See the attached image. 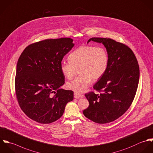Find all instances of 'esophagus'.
Returning a JSON list of instances; mask_svg holds the SVG:
<instances>
[{"label":"esophagus","instance_id":"34e87169","mask_svg":"<svg viewBox=\"0 0 153 153\" xmlns=\"http://www.w3.org/2000/svg\"><path fill=\"white\" fill-rule=\"evenodd\" d=\"M83 95L82 94H79V93H74V97L76 99L78 98H80V97H82Z\"/></svg>","mask_w":153,"mask_h":153}]
</instances>
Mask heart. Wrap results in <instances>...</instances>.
Returning a JSON list of instances; mask_svg holds the SVG:
<instances>
[{
    "instance_id": "heart-1",
    "label": "heart",
    "mask_w": 153,
    "mask_h": 153,
    "mask_svg": "<svg viewBox=\"0 0 153 153\" xmlns=\"http://www.w3.org/2000/svg\"><path fill=\"white\" fill-rule=\"evenodd\" d=\"M69 62L62 61L60 69L63 75L71 79L76 70L80 75L67 84V87L76 93L85 91L91 82L100 79L108 65V54L105 49L91 45L81 46L72 52Z\"/></svg>"
}]
</instances>
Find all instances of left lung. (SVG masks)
Masks as SVG:
<instances>
[{
	"instance_id": "obj_1",
	"label": "left lung",
	"mask_w": 153,
	"mask_h": 153,
	"mask_svg": "<svg viewBox=\"0 0 153 153\" xmlns=\"http://www.w3.org/2000/svg\"><path fill=\"white\" fill-rule=\"evenodd\" d=\"M90 41L104 45L109 60L106 72L93 86L100 93L85 94L90 105L83 113L90 120L104 124L118 119L131 106L138 85L140 67L134 52L126 45L106 38L93 37L87 43Z\"/></svg>"
}]
</instances>
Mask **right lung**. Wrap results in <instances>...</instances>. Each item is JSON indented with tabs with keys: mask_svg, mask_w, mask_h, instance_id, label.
<instances>
[{
	"mask_svg": "<svg viewBox=\"0 0 153 153\" xmlns=\"http://www.w3.org/2000/svg\"><path fill=\"white\" fill-rule=\"evenodd\" d=\"M72 42L61 38L36 42L28 45L18 59L16 97L24 113L38 123L57 120L66 104L74 99V91L59 88L65 83L60 63L74 47Z\"/></svg>",
	"mask_w": 153,
	"mask_h": 153,
	"instance_id": "right-lung-1",
	"label": "right lung"
}]
</instances>
